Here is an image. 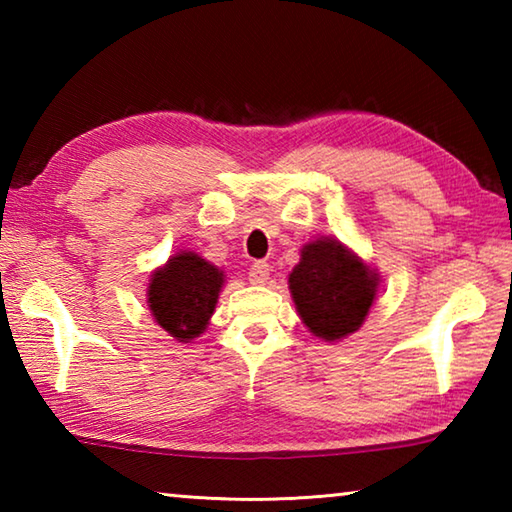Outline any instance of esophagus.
I'll return each instance as SVG.
<instances>
[{"mask_svg": "<svg viewBox=\"0 0 512 512\" xmlns=\"http://www.w3.org/2000/svg\"><path fill=\"white\" fill-rule=\"evenodd\" d=\"M268 273H271V266L266 262H255L248 271V280L250 284H264L268 280Z\"/></svg>", "mask_w": 512, "mask_h": 512, "instance_id": "1", "label": "esophagus"}]
</instances>
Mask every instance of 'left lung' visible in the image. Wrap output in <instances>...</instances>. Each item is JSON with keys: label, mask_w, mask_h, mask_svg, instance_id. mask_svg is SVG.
<instances>
[{"label": "left lung", "mask_w": 512, "mask_h": 512, "mask_svg": "<svg viewBox=\"0 0 512 512\" xmlns=\"http://www.w3.org/2000/svg\"><path fill=\"white\" fill-rule=\"evenodd\" d=\"M302 323L325 341H339L363 325L377 298L379 275L339 239L309 241L289 275Z\"/></svg>", "instance_id": "left-lung-1"}]
</instances>
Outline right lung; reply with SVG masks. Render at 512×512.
Returning a JSON list of instances; mask_svg holds the SVG:
<instances>
[{
    "label": "right lung",
    "mask_w": 512,
    "mask_h": 512,
    "mask_svg": "<svg viewBox=\"0 0 512 512\" xmlns=\"http://www.w3.org/2000/svg\"><path fill=\"white\" fill-rule=\"evenodd\" d=\"M225 282L221 268L192 250L173 255L151 275L146 302L164 332L189 343L205 332Z\"/></svg>",
    "instance_id": "add662e5"
}]
</instances>
